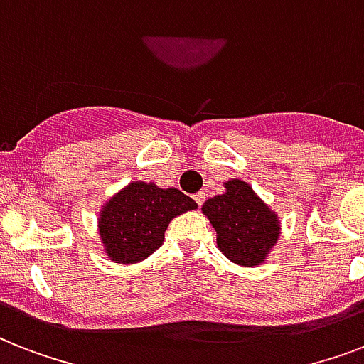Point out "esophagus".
Instances as JSON below:
<instances>
[{
    "mask_svg": "<svg viewBox=\"0 0 364 364\" xmlns=\"http://www.w3.org/2000/svg\"><path fill=\"white\" fill-rule=\"evenodd\" d=\"M194 200H196V204H198V205L204 204V200H205V193H204V191H200V193L194 194Z\"/></svg>",
    "mask_w": 364,
    "mask_h": 364,
    "instance_id": "esophagus-1",
    "label": "esophagus"
}]
</instances>
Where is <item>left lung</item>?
<instances>
[{"label": "left lung", "mask_w": 364, "mask_h": 364, "mask_svg": "<svg viewBox=\"0 0 364 364\" xmlns=\"http://www.w3.org/2000/svg\"><path fill=\"white\" fill-rule=\"evenodd\" d=\"M225 193L205 200L202 213L217 232V247L238 266L262 264L282 234V221L270 205L242 179L223 183Z\"/></svg>", "instance_id": "obj_1"}]
</instances>
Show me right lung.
<instances>
[{
  "mask_svg": "<svg viewBox=\"0 0 364 364\" xmlns=\"http://www.w3.org/2000/svg\"><path fill=\"white\" fill-rule=\"evenodd\" d=\"M198 208L179 188L132 181L107 198L98 213V234L105 259L136 264L164 243V232L177 215Z\"/></svg>",
  "mask_w": 364,
  "mask_h": 364,
  "instance_id": "obj_1",
  "label": "right lung"
}]
</instances>
